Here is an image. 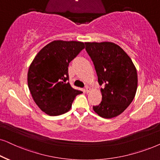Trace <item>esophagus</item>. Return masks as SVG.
<instances>
[{
	"label": "esophagus",
	"mask_w": 160,
	"mask_h": 160,
	"mask_svg": "<svg viewBox=\"0 0 160 160\" xmlns=\"http://www.w3.org/2000/svg\"><path fill=\"white\" fill-rule=\"evenodd\" d=\"M90 89L88 86H85V92H90Z\"/></svg>",
	"instance_id": "esophagus-1"
}]
</instances>
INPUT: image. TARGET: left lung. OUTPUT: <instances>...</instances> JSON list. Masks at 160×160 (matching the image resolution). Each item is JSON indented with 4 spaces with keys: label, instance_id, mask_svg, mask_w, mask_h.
<instances>
[{
    "label": "left lung",
    "instance_id": "1",
    "mask_svg": "<svg viewBox=\"0 0 160 160\" xmlns=\"http://www.w3.org/2000/svg\"><path fill=\"white\" fill-rule=\"evenodd\" d=\"M94 64L102 101L93 110L103 118L121 115L135 96L138 73L131 58L119 45L110 42H85Z\"/></svg>",
    "mask_w": 160,
    "mask_h": 160
}]
</instances>
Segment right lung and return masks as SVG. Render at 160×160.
Masks as SVG:
<instances>
[{"instance_id":"obj_1","label":"right lung","mask_w":160,"mask_h":160,"mask_svg":"<svg viewBox=\"0 0 160 160\" xmlns=\"http://www.w3.org/2000/svg\"><path fill=\"white\" fill-rule=\"evenodd\" d=\"M84 48L78 41L54 40L42 48L30 65L28 88L34 102L47 115L66 113L76 95L82 93L68 82V66Z\"/></svg>"}]
</instances>
